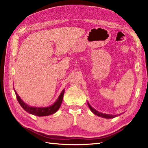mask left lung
<instances>
[{"label": "left lung", "mask_w": 148, "mask_h": 148, "mask_svg": "<svg viewBox=\"0 0 148 148\" xmlns=\"http://www.w3.org/2000/svg\"><path fill=\"white\" fill-rule=\"evenodd\" d=\"M88 105L89 106V108L90 109V110H91L93 114H95V115L99 116V117H102V118H106V119H112V118H114V117H117V116L120 115V114L119 115H110V114H102L101 112H99L97 111L96 110H95V109H93L92 107L90 106V104H89V103L88 102Z\"/></svg>", "instance_id": "left-lung-1"}]
</instances>
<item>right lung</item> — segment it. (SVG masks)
Listing matches in <instances>:
<instances>
[{
  "label": "right lung",
  "mask_w": 148,
  "mask_h": 148,
  "mask_svg": "<svg viewBox=\"0 0 148 148\" xmlns=\"http://www.w3.org/2000/svg\"><path fill=\"white\" fill-rule=\"evenodd\" d=\"M14 91L16 96L17 101H18L19 104L21 106L22 108H23L26 112H27L34 115L39 116V117L47 116V115H49L56 113V112L59 110V109L60 108V107L61 106L62 100H63L64 92H65V90L64 89V90L62 91V92L60 93V95L59 96V97H58L57 101L53 103V104H52V106L46 107H36L29 106L28 104H26V103H25L23 101H22V99L20 97V96L18 95V94L16 93L15 89Z\"/></svg>",
  "instance_id": "1"
}]
</instances>
